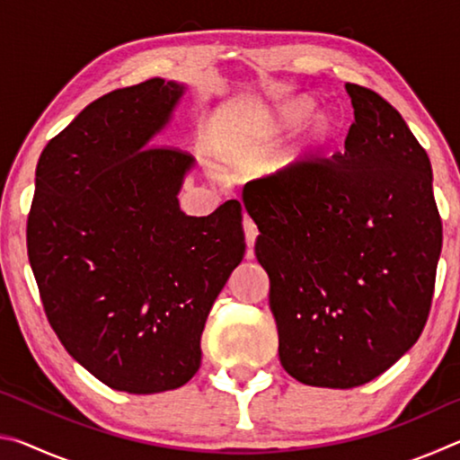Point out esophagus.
Instances as JSON below:
<instances>
[{"instance_id": "34e87169", "label": "esophagus", "mask_w": 460, "mask_h": 460, "mask_svg": "<svg viewBox=\"0 0 460 460\" xmlns=\"http://www.w3.org/2000/svg\"><path fill=\"white\" fill-rule=\"evenodd\" d=\"M243 231H245V243H247V247H249V252H247V258H252V247H253V243H255V239H258V225H255L252 219H249V217H245L243 219Z\"/></svg>"}]
</instances>
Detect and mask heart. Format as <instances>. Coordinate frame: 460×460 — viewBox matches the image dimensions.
<instances>
[{
  "label": "heart",
  "mask_w": 460,
  "mask_h": 460,
  "mask_svg": "<svg viewBox=\"0 0 460 460\" xmlns=\"http://www.w3.org/2000/svg\"><path fill=\"white\" fill-rule=\"evenodd\" d=\"M314 111V103L310 99H296L278 109L276 119L271 121V134H282L288 129H296L305 123ZM341 134V123L337 118L324 113L310 126L306 136V147L310 152H323Z\"/></svg>",
  "instance_id": "obj_1"
}]
</instances>
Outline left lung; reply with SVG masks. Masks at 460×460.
I'll return each mask as SVG.
<instances>
[{"instance_id": "8db88e82", "label": "left lung", "mask_w": 460, "mask_h": 460, "mask_svg": "<svg viewBox=\"0 0 460 460\" xmlns=\"http://www.w3.org/2000/svg\"><path fill=\"white\" fill-rule=\"evenodd\" d=\"M347 93L345 152L243 189L279 363L300 384L332 389L376 379L418 341L442 249L426 150L376 91L347 83Z\"/></svg>"}]
</instances>
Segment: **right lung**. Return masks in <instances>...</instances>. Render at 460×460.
Masks as SVG:
<instances>
[{"instance_id": "add662e5", "label": "right lung", "mask_w": 460, "mask_h": 460, "mask_svg": "<svg viewBox=\"0 0 460 460\" xmlns=\"http://www.w3.org/2000/svg\"><path fill=\"white\" fill-rule=\"evenodd\" d=\"M184 87L150 79L93 101L46 144L26 243L62 347L118 392L158 394L200 367L217 296L245 253L239 200L178 207L192 155L152 144Z\"/></svg>"}]
</instances>
